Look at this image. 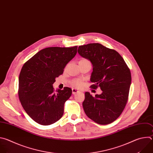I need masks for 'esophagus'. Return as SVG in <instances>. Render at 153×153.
<instances>
[{
  "mask_svg": "<svg viewBox=\"0 0 153 153\" xmlns=\"http://www.w3.org/2000/svg\"><path fill=\"white\" fill-rule=\"evenodd\" d=\"M72 94L73 95H75V94H76V93H78L79 92V90H78L77 89H76V88H72Z\"/></svg>",
  "mask_w": 153,
  "mask_h": 153,
  "instance_id": "1",
  "label": "esophagus"
}]
</instances>
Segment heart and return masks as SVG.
I'll return each mask as SVG.
<instances>
[{
    "mask_svg": "<svg viewBox=\"0 0 153 153\" xmlns=\"http://www.w3.org/2000/svg\"><path fill=\"white\" fill-rule=\"evenodd\" d=\"M71 84L72 85L76 87H81L83 84V82L80 79H74L72 81Z\"/></svg>",
    "mask_w": 153,
    "mask_h": 153,
    "instance_id": "1",
    "label": "heart"
}]
</instances>
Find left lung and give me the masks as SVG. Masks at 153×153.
Segmentation results:
<instances>
[{
  "mask_svg": "<svg viewBox=\"0 0 153 153\" xmlns=\"http://www.w3.org/2000/svg\"><path fill=\"white\" fill-rule=\"evenodd\" d=\"M78 53L93 65L91 88L100 87L102 92L93 97L85 93L82 106L86 115L97 124L107 125L123 113L128 98L131 82L130 69L115 50L100 43L79 46Z\"/></svg>",
  "mask_w": 153,
  "mask_h": 153,
  "instance_id": "obj_1",
  "label": "left lung"
}]
</instances>
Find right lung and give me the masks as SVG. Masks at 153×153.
I'll return each mask as SVG.
<instances>
[{"label": "right lung", "mask_w": 153, "mask_h": 153, "mask_svg": "<svg viewBox=\"0 0 153 153\" xmlns=\"http://www.w3.org/2000/svg\"><path fill=\"white\" fill-rule=\"evenodd\" d=\"M77 48H46L23 65L19 78V98L26 113L37 123L49 126L63 116L72 89L65 87L55 91L53 84L75 56Z\"/></svg>", "instance_id": "1"}]
</instances>
